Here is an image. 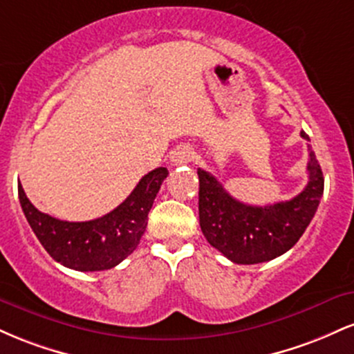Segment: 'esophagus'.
<instances>
[{
  "mask_svg": "<svg viewBox=\"0 0 354 354\" xmlns=\"http://www.w3.org/2000/svg\"><path fill=\"white\" fill-rule=\"evenodd\" d=\"M194 158V151L188 146H183V148L178 149V151L173 153V163L176 165H185V163H189V161H193Z\"/></svg>",
  "mask_w": 354,
  "mask_h": 354,
  "instance_id": "34e87169",
  "label": "esophagus"
}]
</instances>
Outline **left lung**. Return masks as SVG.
<instances>
[{"mask_svg": "<svg viewBox=\"0 0 354 354\" xmlns=\"http://www.w3.org/2000/svg\"><path fill=\"white\" fill-rule=\"evenodd\" d=\"M301 138L310 136L301 131ZM308 185L298 196L270 206H251L234 200L213 174L198 169L200 226L219 253L238 265H256L291 250L311 223L323 196L324 178L308 145Z\"/></svg>", "mask_w": 354, "mask_h": 354, "instance_id": "1", "label": "left lung"}]
</instances>
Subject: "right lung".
Returning <instances> with one entry per match:
<instances>
[{
    "label": "right lung",
    "mask_w": 354,
    "mask_h": 354,
    "mask_svg": "<svg viewBox=\"0 0 354 354\" xmlns=\"http://www.w3.org/2000/svg\"><path fill=\"white\" fill-rule=\"evenodd\" d=\"M168 169L156 168L141 178L118 208L91 221H63L36 209L21 183L18 196L24 216L55 261L76 271H104L128 258L148 225V213Z\"/></svg>",
    "instance_id": "obj_1"
}]
</instances>
